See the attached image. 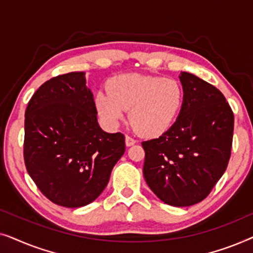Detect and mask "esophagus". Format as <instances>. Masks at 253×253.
Returning a JSON list of instances; mask_svg holds the SVG:
<instances>
[{"label": "esophagus", "mask_w": 253, "mask_h": 253, "mask_svg": "<svg viewBox=\"0 0 253 253\" xmlns=\"http://www.w3.org/2000/svg\"><path fill=\"white\" fill-rule=\"evenodd\" d=\"M133 144H136V139H133L132 137L126 136V146H132Z\"/></svg>", "instance_id": "esophagus-1"}]
</instances>
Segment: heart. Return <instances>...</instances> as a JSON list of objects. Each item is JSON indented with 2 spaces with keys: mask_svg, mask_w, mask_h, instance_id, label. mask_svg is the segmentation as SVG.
I'll return each mask as SVG.
<instances>
[{
  "mask_svg": "<svg viewBox=\"0 0 253 253\" xmlns=\"http://www.w3.org/2000/svg\"><path fill=\"white\" fill-rule=\"evenodd\" d=\"M184 92L171 78L140 74L115 76L109 79L107 92L95 94L94 105L103 122L115 127L129 109L127 119L141 136L164 133L181 112Z\"/></svg>",
  "mask_w": 253,
  "mask_h": 253,
  "instance_id": "b5f03b06",
  "label": "heart"
}]
</instances>
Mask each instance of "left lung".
Returning <instances> with one entry per match:
<instances>
[{
  "label": "left lung",
  "mask_w": 253,
  "mask_h": 253,
  "mask_svg": "<svg viewBox=\"0 0 253 253\" xmlns=\"http://www.w3.org/2000/svg\"><path fill=\"white\" fill-rule=\"evenodd\" d=\"M179 81L184 101L177 120L141 145L147 185L165 204L185 207L205 199L226 171L234 114L215 86L189 72H181Z\"/></svg>",
  "instance_id": "obj_1"
}]
</instances>
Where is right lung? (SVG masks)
Here are the masks:
<instances>
[{
  "label": "right lung",
  "mask_w": 253,
  "mask_h": 253,
  "mask_svg": "<svg viewBox=\"0 0 253 253\" xmlns=\"http://www.w3.org/2000/svg\"><path fill=\"white\" fill-rule=\"evenodd\" d=\"M96 114L85 72L49 79L29 101L24 161L38 189L56 205L75 209L95 200L126 152L124 134L105 132Z\"/></svg>",
  "instance_id": "add662e5"
}]
</instances>
